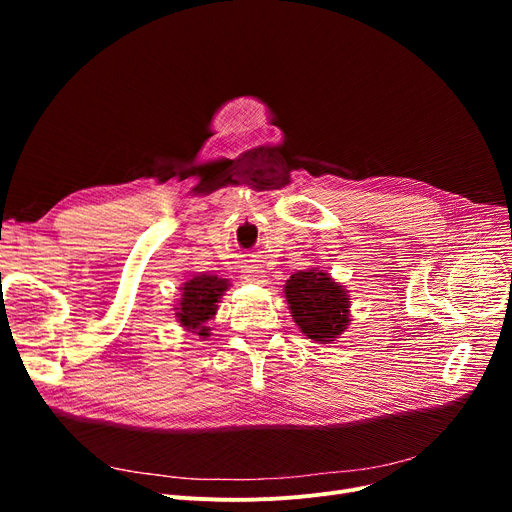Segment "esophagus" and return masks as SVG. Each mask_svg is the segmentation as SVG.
Listing matches in <instances>:
<instances>
[{
    "label": "esophagus",
    "mask_w": 512,
    "mask_h": 512,
    "mask_svg": "<svg viewBox=\"0 0 512 512\" xmlns=\"http://www.w3.org/2000/svg\"><path fill=\"white\" fill-rule=\"evenodd\" d=\"M242 276H245V280H249L253 284H265L267 282V274L261 270V265H257V263L242 265Z\"/></svg>",
    "instance_id": "esophagus-1"
}]
</instances>
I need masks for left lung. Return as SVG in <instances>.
Returning <instances> with one entry per match:
<instances>
[{
  "instance_id": "1",
  "label": "left lung",
  "mask_w": 512,
  "mask_h": 512,
  "mask_svg": "<svg viewBox=\"0 0 512 512\" xmlns=\"http://www.w3.org/2000/svg\"><path fill=\"white\" fill-rule=\"evenodd\" d=\"M286 301L301 332L321 344L338 338L348 326L346 290L334 282L324 270H305L292 274L284 286Z\"/></svg>"
}]
</instances>
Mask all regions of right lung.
<instances>
[{
    "mask_svg": "<svg viewBox=\"0 0 512 512\" xmlns=\"http://www.w3.org/2000/svg\"><path fill=\"white\" fill-rule=\"evenodd\" d=\"M228 286V280L207 274L195 276L193 280L184 282L182 297L176 307V317L180 321V326L203 338L209 336V328L205 324L215 315V311H218V303Z\"/></svg>",
    "mask_w": 512,
    "mask_h": 512,
    "instance_id": "obj_1",
    "label": "right lung"
}]
</instances>
